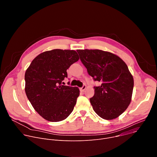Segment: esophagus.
Masks as SVG:
<instances>
[{
	"label": "esophagus",
	"mask_w": 157,
	"mask_h": 157,
	"mask_svg": "<svg viewBox=\"0 0 157 157\" xmlns=\"http://www.w3.org/2000/svg\"><path fill=\"white\" fill-rule=\"evenodd\" d=\"M86 85H84L82 87H81L79 89H80V91H81V92H84V90L86 89Z\"/></svg>",
	"instance_id": "obj_1"
}]
</instances>
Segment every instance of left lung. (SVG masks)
I'll use <instances>...</instances> for the list:
<instances>
[{"instance_id": "8db88e82", "label": "left lung", "mask_w": 157, "mask_h": 157, "mask_svg": "<svg viewBox=\"0 0 157 157\" xmlns=\"http://www.w3.org/2000/svg\"><path fill=\"white\" fill-rule=\"evenodd\" d=\"M88 74L101 82L94 87L90 102L95 113L105 120L118 117L129 105L133 78L127 65L115 54L100 50H77Z\"/></svg>"}]
</instances>
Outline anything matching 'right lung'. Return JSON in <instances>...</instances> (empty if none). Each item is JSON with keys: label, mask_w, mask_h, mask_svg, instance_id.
<instances>
[{"label": "right lung", "mask_w": 157, "mask_h": 157, "mask_svg": "<svg viewBox=\"0 0 157 157\" xmlns=\"http://www.w3.org/2000/svg\"><path fill=\"white\" fill-rule=\"evenodd\" d=\"M79 58L75 50L55 49L35 57L25 74L26 95L43 119L59 122L72 113L79 96L78 87L61 84L66 70Z\"/></svg>", "instance_id": "1"}]
</instances>
